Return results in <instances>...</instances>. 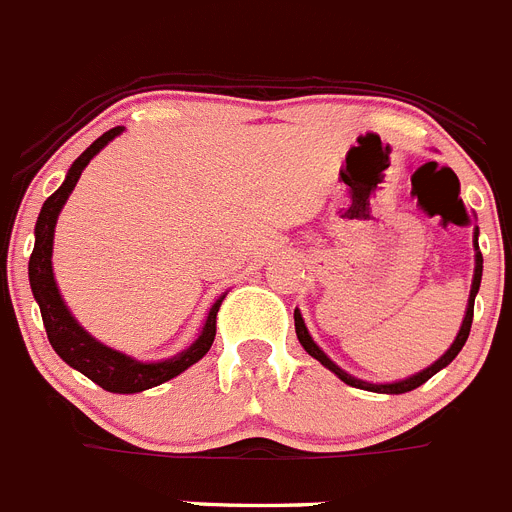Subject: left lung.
<instances>
[{"instance_id": "left-lung-1", "label": "left lung", "mask_w": 512, "mask_h": 512, "mask_svg": "<svg viewBox=\"0 0 512 512\" xmlns=\"http://www.w3.org/2000/svg\"><path fill=\"white\" fill-rule=\"evenodd\" d=\"M477 237H479V229H474V250H477V255H474V281H471L469 304H466V314H464V322H461V330H459V335H456V340H453L451 348H448L446 353H443L441 358H438V361L433 363V366L425 368V371L415 373V376H410V379L391 381V384H371V381L355 379V376H350L348 371H342V368L337 366L335 361H330V358H327V353H324V350L319 348L317 342L311 340V335H309V330H306L304 317H301L299 309L293 311V322H296V337H299V342H301V345H304V350L311 355V358H317V361L322 363L324 368H330V371L335 373L337 379L345 381V384H348V386H355V389H366V391H376V394H404V391L417 389V386L425 384V381H428L430 376H435V373L441 371V368H446L448 363H451L453 358H456V355L461 353L466 337H469L471 319H474V296H477V293H479V283H482V252H479Z\"/></svg>"}]
</instances>
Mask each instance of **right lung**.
<instances>
[{
  "instance_id": "add662e5",
  "label": "right lung",
  "mask_w": 512,
  "mask_h": 512,
  "mask_svg": "<svg viewBox=\"0 0 512 512\" xmlns=\"http://www.w3.org/2000/svg\"><path fill=\"white\" fill-rule=\"evenodd\" d=\"M123 126H115L110 131H105L97 141H92L87 149L74 159V164L66 172V180L61 182V188L53 195H48V201L43 203L41 213H38V221H35V247L33 255L28 262V275H30V288H33V296L41 306L43 327H46L48 342L51 348L59 353V358L64 363H69L71 368H77L79 373H84L87 379L95 381L97 386H102L105 391H113V394H136V391L151 389V386H159L164 381L175 379L182 371H188L193 363H198L203 355L211 350L213 337H216V314H219V306L224 301L221 296L216 304L208 311L206 324H203L201 335L195 337V342L190 348H185L182 353L172 355L167 361H154L144 363L136 361L131 355L121 353V350H113L108 345L97 342L90 332L84 330L77 319L71 317V311L66 309L64 299H61L59 286H56V278H53V231H56V221H59V213L64 208L66 198L71 195L77 180L82 177V170L90 164V159L95 157L102 146H108L115 136H121Z\"/></svg>"
}]
</instances>
